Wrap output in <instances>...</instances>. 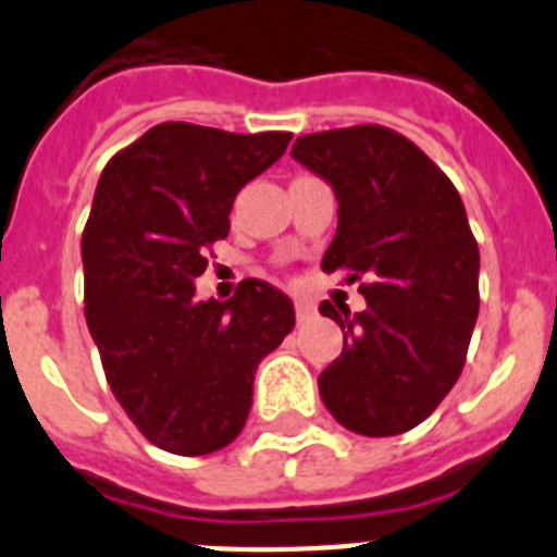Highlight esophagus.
<instances>
[{
	"mask_svg": "<svg viewBox=\"0 0 557 557\" xmlns=\"http://www.w3.org/2000/svg\"><path fill=\"white\" fill-rule=\"evenodd\" d=\"M295 314H298V321H309L314 314V304L309 301V298H301V295H298V298H295Z\"/></svg>",
	"mask_w": 557,
	"mask_h": 557,
	"instance_id": "obj_1",
	"label": "esophagus"
}]
</instances>
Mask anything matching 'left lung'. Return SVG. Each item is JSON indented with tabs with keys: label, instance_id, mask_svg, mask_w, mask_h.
<instances>
[{
	"label": "left lung",
	"instance_id": "1",
	"mask_svg": "<svg viewBox=\"0 0 557 557\" xmlns=\"http://www.w3.org/2000/svg\"><path fill=\"white\" fill-rule=\"evenodd\" d=\"M293 159L337 198L321 268L359 278L368 304H321L343 329V354L318 376L323 405L359 435L412 430L455 387L480 312L466 206L421 147L382 125L309 133Z\"/></svg>",
	"mask_w": 557,
	"mask_h": 557
}]
</instances>
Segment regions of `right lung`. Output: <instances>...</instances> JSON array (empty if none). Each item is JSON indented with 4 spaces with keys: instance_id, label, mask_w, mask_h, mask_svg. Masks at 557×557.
<instances>
[{
    "instance_id": "right-lung-1",
    "label": "right lung",
    "mask_w": 557,
    "mask_h": 557,
    "mask_svg": "<svg viewBox=\"0 0 557 557\" xmlns=\"http://www.w3.org/2000/svg\"><path fill=\"white\" fill-rule=\"evenodd\" d=\"M289 139L164 122L97 184L83 231L88 332L122 410L172 455H211L243 432L256 368L295 326L293 301L259 278L228 301L195 298L234 198Z\"/></svg>"
}]
</instances>
